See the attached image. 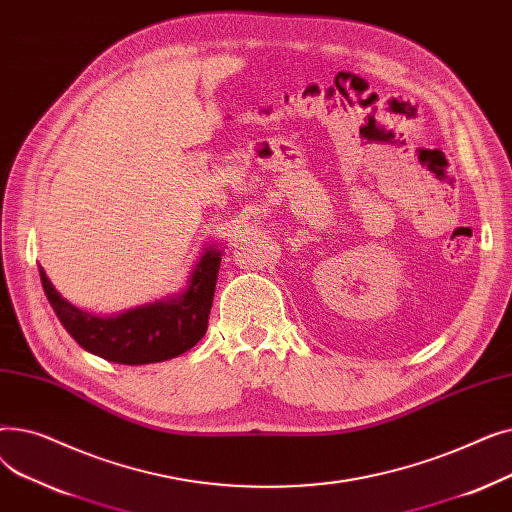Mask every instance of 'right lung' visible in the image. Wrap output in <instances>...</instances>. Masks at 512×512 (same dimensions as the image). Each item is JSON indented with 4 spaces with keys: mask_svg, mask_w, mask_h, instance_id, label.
Segmentation results:
<instances>
[{
    "mask_svg": "<svg viewBox=\"0 0 512 512\" xmlns=\"http://www.w3.org/2000/svg\"><path fill=\"white\" fill-rule=\"evenodd\" d=\"M220 261L222 249L207 245L184 290L118 315H95L78 309L49 282L41 265L39 274L60 324L85 351L120 365H147L191 351L205 336Z\"/></svg>",
    "mask_w": 512,
    "mask_h": 512,
    "instance_id": "add662e5",
    "label": "right lung"
}]
</instances>
